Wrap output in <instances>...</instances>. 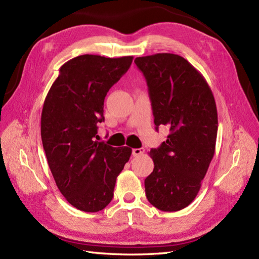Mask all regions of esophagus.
<instances>
[{"label":"esophagus","instance_id":"1","mask_svg":"<svg viewBox=\"0 0 259 259\" xmlns=\"http://www.w3.org/2000/svg\"><path fill=\"white\" fill-rule=\"evenodd\" d=\"M143 153H144V149L143 148L132 150V155H134V156H139V155H141Z\"/></svg>","mask_w":259,"mask_h":259}]
</instances>
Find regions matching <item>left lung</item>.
Segmentation results:
<instances>
[{"label": "left lung", "mask_w": 259, "mask_h": 259, "mask_svg": "<svg viewBox=\"0 0 259 259\" xmlns=\"http://www.w3.org/2000/svg\"><path fill=\"white\" fill-rule=\"evenodd\" d=\"M147 79L156 130L165 125L167 140L152 149L154 169L145 178L149 202L162 211H178L194 201L215 151L218 112L202 74L174 54L139 57Z\"/></svg>", "instance_id": "1"}]
</instances>
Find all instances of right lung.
I'll return each instance as SVG.
<instances>
[{
  "label": "right lung",
  "mask_w": 259,
  "mask_h": 259,
  "mask_svg": "<svg viewBox=\"0 0 259 259\" xmlns=\"http://www.w3.org/2000/svg\"><path fill=\"white\" fill-rule=\"evenodd\" d=\"M134 57L83 55L65 62L48 92L41 112V140L52 176L70 204L97 212L112 197L118 175L132 150L98 142L104 101L128 71Z\"/></svg>",
  "instance_id": "right-lung-1"
}]
</instances>
